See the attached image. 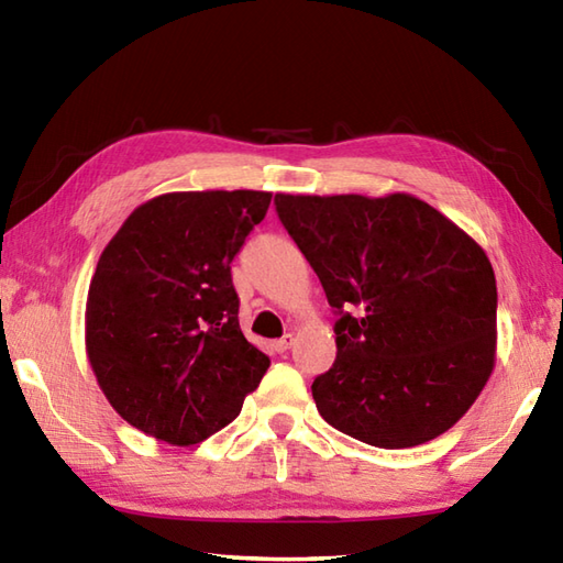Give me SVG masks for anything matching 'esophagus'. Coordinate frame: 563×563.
<instances>
[{
  "label": "esophagus",
  "mask_w": 563,
  "mask_h": 563,
  "mask_svg": "<svg viewBox=\"0 0 563 563\" xmlns=\"http://www.w3.org/2000/svg\"><path fill=\"white\" fill-rule=\"evenodd\" d=\"M292 341H295V336H292V333H285V336H283V339H278V341H273V351H275V353H285V351H288V349H290V345H292Z\"/></svg>",
  "instance_id": "34e87169"
}]
</instances>
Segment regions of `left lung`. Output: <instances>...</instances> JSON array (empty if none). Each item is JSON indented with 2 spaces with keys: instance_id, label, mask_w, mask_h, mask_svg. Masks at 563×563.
<instances>
[{
  "instance_id": "8db88e82",
  "label": "left lung",
  "mask_w": 563,
  "mask_h": 563,
  "mask_svg": "<svg viewBox=\"0 0 563 563\" xmlns=\"http://www.w3.org/2000/svg\"><path fill=\"white\" fill-rule=\"evenodd\" d=\"M275 212L336 309V361L312 397L367 445L438 438L496 357V275L474 239L409 194L275 196Z\"/></svg>"
}]
</instances>
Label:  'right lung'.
I'll return each instance as SVG.
<instances>
[{"instance_id":"1","label":"right lung","mask_w":563,"mask_h":563,"mask_svg":"<svg viewBox=\"0 0 563 563\" xmlns=\"http://www.w3.org/2000/svg\"><path fill=\"white\" fill-rule=\"evenodd\" d=\"M266 190H186L133 210L87 297V355L130 426L196 445L232 423L271 365L239 329L232 261Z\"/></svg>"}]
</instances>
